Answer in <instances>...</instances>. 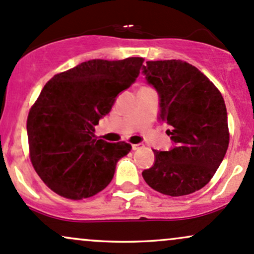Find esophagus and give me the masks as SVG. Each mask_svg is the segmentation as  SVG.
Listing matches in <instances>:
<instances>
[{
  "instance_id": "34e87169",
  "label": "esophagus",
  "mask_w": 254,
  "mask_h": 254,
  "mask_svg": "<svg viewBox=\"0 0 254 254\" xmlns=\"http://www.w3.org/2000/svg\"><path fill=\"white\" fill-rule=\"evenodd\" d=\"M142 147H143V144H141V143H138V144H132V149H133V150L139 149V148H142Z\"/></svg>"
}]
</instances>
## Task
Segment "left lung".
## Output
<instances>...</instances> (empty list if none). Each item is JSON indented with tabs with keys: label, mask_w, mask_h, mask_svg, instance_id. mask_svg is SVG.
<instances>
[{
	"label": "left lung",
	"mask_w": 254,
	"mask_h": 254,
	"mask_svg": "<svg viewBox=\"0 0 254 254\" xmlns=\"http://www.w3.org/2000/svg\"><path fill=\"white\" fill-rule=\"evenodd\" d=\"M143 72L160 94V119L168 124L166 132L176 145L154 150L155 164L142 176L162 194L193 193L210 182L228 149L222 94L196 66L180 60L148 61Z\"/></svg>",
	"instance_id": "8db88e82"
}]
</instances>
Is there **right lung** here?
<instances>
[{
  "label": "right lung",
  "mask_w": 254,
  "mask_h": 254,
  "mask_svg": "<svg viewBox=\"0 0 254 254\" xmlns=\"http://www.w3.org/2000/svg\"><path fill=\"white\" fill-rule=\"evenodd\" d=\"M144 60H90L60 72L44 86L27 117L30 159L40 179L57 194L83 199L111 183L127 142L95 136L99 119L139 75Z\"/></svg>",
  "instance_id": "1"
}]
</instances>
